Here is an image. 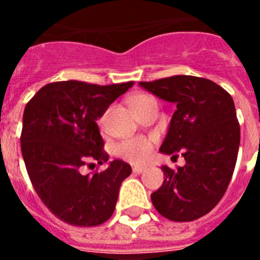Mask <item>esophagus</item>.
<instances>
[{"label": "esophagus", "mask_w": 260, "mask_h": 260, "mask_svg": "<svg viewBox=\"0 0 260 260\" xmlns=\"http://www.w3.org/2000/svg\"><path fill=\"white\" fill-rule=\"evenodd\" d=\"M146 170H147L146 167H142V166H135L134 169H132L134 174H143Z\"/></svg>", "instance_id": "1"}]
</instances>
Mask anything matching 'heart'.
<instances>
[{
	"label": "heart",
	"mask_w": 260,
	"mask_h": 260,
	"mask_svg": "<svg viewBox=\"0 0 260 260\" xmlns=\"http://www.w3.org/2000/svg\"><path fill=\"white\" fill-rule=\"evenodd\" d=\"M147 98H148V95H146V94H138V95H135V97H132L129 100L131 108H134V106H136L142 101L147 100ZM151 150H152L151 142L148 139L142 138V136L126 139L124 142L118 143L116 148H114L117 156L122 158L126 162L135 163V165L146 162L148 156H150Z\"/></svg>",
	"instance_id": "b5f03b06"
}]
</instances>
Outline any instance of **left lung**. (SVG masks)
<instances>
[{"label":"left lung","mask_w":260,"mask_h":260,"mask_svg":"<svg viewBox=\"0 0 260 260\" xmlns=\"http://www.w3.org/2000/svg\"><path fill=\"white\" fill-rule=\"evenodd\" d=\"M139 85L177 105L160 152L181 151L186 160L177 170L162 167L165 181L151 201L171 221L197 220L217 205L234 174L240 144L234 100L217 83L191 75Z\"/></svg>","instance_id":"obj_1"}]
</instances>
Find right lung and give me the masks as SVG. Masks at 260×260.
Wrapping results in <instances>:
<instances>
[{"label":"right lung","mask_w":260,"mask_h":260,"mask_svg":"<svg viewBox=\"0 0 260 260\" xmlns=\"http://www.w3.org/2000/svg\"><path fill=\"white\" fill-rule=\"evenodd\" d=\"M134 82L98 86L62 81L43 86L22 116L21 152L35 191L62 221L95 226L113 214L121 182L132 169L120 159L101 173H81L108 162L97 120Z\"/></svg>","instance_id":"add662e5"}]
</instances>
